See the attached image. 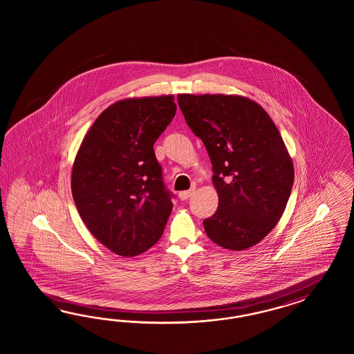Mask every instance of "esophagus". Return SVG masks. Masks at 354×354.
Segmentation results:
<instances>
[{
    "label": "esophagus",
    "instance_id": "1",
    "mask_svg": "<svg viewBox=\"0 0 354 354\" xmlns=\"http://www.w3.org/2000/svg\"><path fill=\"white\" fill-rule=\"evenodd\" d=\"M193 193H194V188L192 189H189V191H183V192L179 193V198L180 200H188L191 196H192Z\"/></svg>",
    "mask_w": 354,
    "mask_h": 354
}]
</instances>
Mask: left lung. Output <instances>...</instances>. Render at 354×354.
<instances>
[{
  "instance_id": "obj_1",
  "label": "left lung",
  "mask_w": 354,
  "mask_h": 354,
  "mask_svg": "<svg viewBox=\"0 0 354 354\" xmlns=\"http://www.w3.org/2000/svg\"><path fill=\"white\" fill-rule=\"evenodd\" d=\"M178 102L213 165L219 204L206 235L230 250L256 245L281 218L295 179L275 123L248 97L183 93Z\"/></svg>"
}]
</instances>
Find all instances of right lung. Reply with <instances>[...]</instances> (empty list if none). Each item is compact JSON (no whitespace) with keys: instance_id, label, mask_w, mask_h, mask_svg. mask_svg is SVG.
<instances>
[{"instance_id":"right-lung-1","label":"right lung","mask_w":354,"mask_h":354,"mask_svg":"<svg viewBox=\"0 0 354 354\" xmlns=\"http://www.w3.org/2000/svg\"><path fill=\"white\" fill-rule=\"evenodd\" d=\"M175 111L172 95L117 101L98 115L76 153V209L89 232L122 257L153 247L171 214L153 145Z\"/></svg>"}]
</instances>
